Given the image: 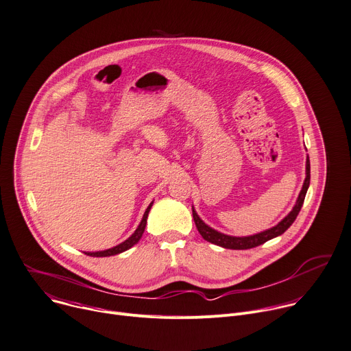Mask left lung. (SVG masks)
I'll use <instances>...</instances> for the list:
<instances>
[{"instance_id":"left-lung-1","label":"left lung","mask_w":351,"mask_h":351,"mask_svg":"<svg viewBox=\"0 0 351 351\" xmlns=\"http://www.w3.org/2000/svg\"><path fill=\"white\" fill-rule=\"evenodd\" d=\"M305 180L302 184L301 192L298 195V199L295 202V206L293 207V210L287 214L277 226L262 231L259 234H254V235H249V237H232V235H227V234H222L218 232L217 230L208 227L206 222L199 217V214L196 213L195 207L192 206V211H193V219H195V224L197 227V231L200 232V235L207 241L211 242L214 245H218L221 247H226V249H235V250H242V249H250L254 246H259L276 237H280L281 234H284L287 230L291 227L293 222L295 221L302 204H304V199L306 195V190L309 187V180H311V165H309V158L306 156V165H305Z\"/></svg>"}]
</instances>
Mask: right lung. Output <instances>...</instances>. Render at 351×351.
I'll use <instances>...</instances> for the list:
<instances>
[{
    "instance_id": "add662e5",
    "label": "right lung",
    "mask_w": 351,
    "mask_h": 351,
    "mask_svg": "<svg viewBox=\"0 0 351 351\" xmlns=\"http://www.w3.org/2000/svg\"><path fill=\"white\" fill-rule=\"evenodd\" d=\"M152 204H154V202H151L149 206L147 207V210H145V213H144V215H143V219H141V222L138 224L137 230H136L129 238H127L124 242H121V243H119V245H116V246H113V247H109V249H106V250L84 252V253L88 254V256H93V258H106V256H113V254H119V253H121V252H124V250H127V249H130L132 246H134V245L141 239V237H143V234H144V230H145V226H147L148 213H149Z\"/></svg>"
}]
</instances>
